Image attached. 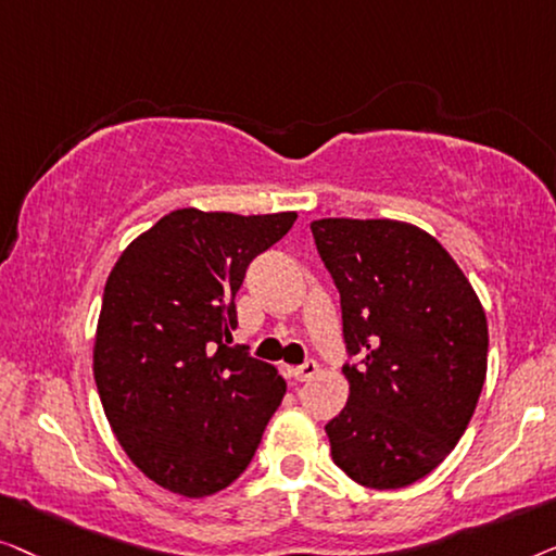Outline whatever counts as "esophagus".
Returning <instances> with one entry per match:
<instances>
[{
  "label": "esophagus",
  "mask_w": 556,
  "mask_h": 556,
  "mask_svg": "<svg viewBox=\"0 0 556 556\" xmlns=\"http://www.w3.org/2000/svg\"><path fill=\"white\" fill-rule=\"evenodd\" d=\"M317 372H319V365L315 363V359H307V363H304V365L289 367V375H292V378H294V380H300V382H307V380H312V378H315Z\"/></svg>",
  "instance_id": "obj_1"
}]
</instances>
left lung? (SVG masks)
<instances>
[{"mask_svg": "<svg viewBox=\"0 0 556 556\" xmlns=\"http://www.w3.org/2000/svg\"><path fill=\"white\" fill-rule=\"evenodd\" d=\"M340 292L350 397L325 426L332 460L367 489H403L456 448L486 380L489 327L441 241L395 218H317Z\"/></svg>", "mask_w": 556, "mask_h": 556, "instance_id": "obj_1", "label": "left lung"}]
</instances>
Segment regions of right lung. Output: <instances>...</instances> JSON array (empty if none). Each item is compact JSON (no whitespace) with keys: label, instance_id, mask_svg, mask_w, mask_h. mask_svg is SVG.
I'll return each instance as SVG.
<instances>
[{"label":"right lung","instance_id":"right-lung-1","mask_svg":"<svg viewBox=\"0 0 556 556\" xmlns=\"http://www.w3.org/2000/svg\"><path fill=\"white\" fill-rule=\"evenodd\" d=\"M296 211L178 208L132 239L105 281L92 372L115 438L148 479L186 498L237 481L287 382L226 345L249 262Z\"/></svg>","mask_w":556,"mask_h":556}]
</instances>
